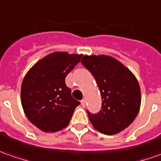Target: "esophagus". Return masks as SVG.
I'll return each mask as SVG.
<instances>
[{
	"label": "esophagus",
	"mask_w": 161,
	"mask_h": 161,
	"mask_svg": "<svg viewBox=\"0 0 161 161\" xmlns=\"http://www.w3.org/2000/svg\"><path fill=\"white\" fill-rule=\"evenodd\" d=\"M81 105H82V107H83V108H85V107H86V100H85V99H83V100L81 101Z\"/></svg>",
	"instance_id": "obj_1"
}]
</instances>
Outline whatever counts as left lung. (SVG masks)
I'll list each match as a JSON object with an SVG mask.
<instances>
[{"label": "left lung", "instance_id": "8db88e82", "mask_svg": "<svg viewBox=\"0 0 161 161\" xmlns=\"http://www.w3.org/2000/svg\"><path fill=\"white\" fill-rule=\"evenodd\" d=\"M81 63L94 76L102 94V109L95 114L87 110L92 125L108 136L124 130L140 109L141 90L136 76L109 56H85Z\"/></svg>", "mask_w": 161, "mask_h": 161}]
</instances>
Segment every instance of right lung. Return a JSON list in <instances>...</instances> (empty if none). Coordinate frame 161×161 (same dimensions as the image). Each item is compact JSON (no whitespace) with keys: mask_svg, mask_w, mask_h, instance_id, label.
Returning <instances> with one entry per match:
<instances>
[{"mask_svg":"<svg viewBox=\"0 0 161 161\" xmlns=\"http://www.w3.org/2000/svg\"><path fill=\"white\" fill-rule=\"evenodd\" d=\"M82 56L53 53L26 73L21 86V103L27 119L40 130L53 133L69 125L80 103L72 97L65 78Z\"/></svg>","mask_w":161,"mask_h":161,"instance_id":"1","label":"right lung"}]
</instances>
